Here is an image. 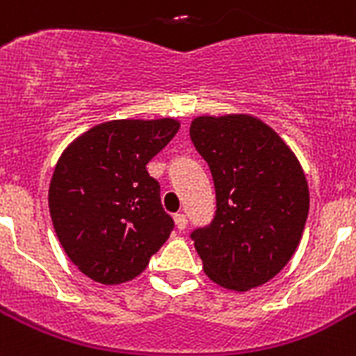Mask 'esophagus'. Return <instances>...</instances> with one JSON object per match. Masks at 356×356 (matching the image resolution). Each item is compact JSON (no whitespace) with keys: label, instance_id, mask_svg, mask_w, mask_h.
Returning <instances> with one entry per match:
<instances>
[{"label":"esophagus","instance_id":"obj_1","mask_svg":"<svg viewBox=\"0 0 356 356\" xmlns=\"http://www.w3.org/2000/svg\"><path fill=\"white\" fill-rule=\"evenodd\" d=\"M173 221H175V227H177V230H184L188 225V219L184 213H175V216H173Z\"/></svg>","mask_w":356,"mask_h":356}]
</instances>
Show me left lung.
Masks as SVG:
<instances>
[{
    "label": "left lung",
    "mask_w": 356,
    "mask_h": 356,
    "mask_svg": "<svg viewBox=\"0 0 356 356\" xmlns=\"http://www.w3.org/2000/svg\"><path fill=\"white\" fill-rule=\"evenodd\" d=\"M190 138L216 186L212 223L192 232L204 273L238 293L259 287L300 245L309 213L305 173L278 133L250 115L193 118Z\"/></svg>",
    "instance_id": "8db88e82"
}]
</instances>
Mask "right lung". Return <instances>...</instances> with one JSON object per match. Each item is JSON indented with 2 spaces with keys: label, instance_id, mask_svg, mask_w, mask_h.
Instances as JSON below:
<instances>
[{
  "label": "right lung",
  "instance_id": "1",
  "mask_svg": "<svg viewBox=\"0 0 356 356\" xmlns=\"http://www.w3.org/2000/svg\"><path fill=\"white\" fill-rule=\"evenodd\" d=\"M179 120H109L74 138L58 159L49 210L63 250L104 285L137 278L173 230L146 164L179 131Z\"/></svg>",
  "mask_w": 356,
  "mask_h": 356
}]
</instances>
